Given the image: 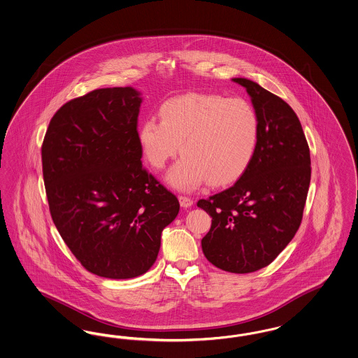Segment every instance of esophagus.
Here are the masks:
<instances>
[{
	"mask_svg": "<svg viewBox=\"0 0 358 358\" xmlns=\"http://www.w3.org/2000/svg\"><path fill=\"white\" fill-rule=\"evenodd\" d=\"M178 201H180V205L182 208H190L193 205V200L190 197H187V196H180Z\"/></svg>",
	"mask_w": 358,
	"mask_h": 358,
	"instance_id": "esophagus-1",
	"label": "esophagus"
}]
</instances>
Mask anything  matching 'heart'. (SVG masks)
Returning <instances> with one entry per match:
<instances>
[{
    "instance_id": "heart-1",
    "label": "heart",
    "mask_w": 358,
    "mask_h": 358,
    "mask_svg": "<svg viewBox=\"0 0 358 358\" xmlns=\"http://www.w3.org/2000/svg\"><path fill=\"white\" fill-rule=\"evenodd\" d=\"M159 117L141 122L138 141L155 169L180 152L181 158L168 174L171 185L189 190L209 182L229 185L237 181L256 155L259 137L257 112L243 99L220 94H185L165 101Z\"/></svg>"
}]
</instances>
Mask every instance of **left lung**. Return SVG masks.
Listing matches in <instances>:
<instances>
[{
	"mask_svg": "<svg viewBox=\"0 0 358 358\" xmlns=\"http://www.w3.org/2000/svg\"><path fill=\"white\" fill-rule=\"evenodd\" d=\"M252 99L259 120L256 155L229 189L200 200L212 217L202 238L209 262L225 272L268 266L299 230L310 184V152L300 120L278 96L246 78H233Z\"/></svg>",
	"mask_w": 358,
	"mask_h": 358,
	"instance_id": "1",
	"label": "left lung"
}]
</instances>
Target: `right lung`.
<instances>
[{"label": "right lung", "instance_id": "add662e5", "mask_svg": "<svg viewBox=\"0 0 358 358\" xmlns=\"http://www.w3.org/2000/svg\"><path fill=\"white\" fill-rule=\"evenodd\" d=\"M140 93L96 89L64 103L41 148L52 220L87 272L125 280L155 264L180 202L141 164Z\"/></svg>", "mask_w": 358, "mask_h": 358}]
</instances>
